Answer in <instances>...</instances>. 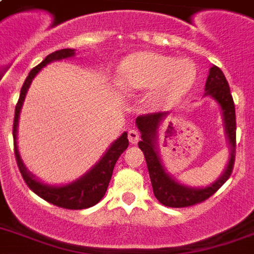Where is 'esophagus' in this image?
I'll return each instance as SVG.
<instances>
[{"instance_id": "1", "label": "esophagus", "mask_w": 254, "mask_h": 254, "mask_svg": "<svg viewBox=\"0 0 254 254\" xmlns=\"http://www.w3.org/2000/svg\"><path fill=\"white\" fill-rule=\"evenodd\" d=\"M127 138H129L130 143L135 145V143L138 142L139 133L137 130H135V129H130V130H129V133H127Z\"/></svg>"}]
</instances>
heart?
<instances>
[{
  "instance_id": "1",
  "label": "heart",
  "mask_w": 254,
  "mask_h": 254,
  "mask_svg": "<svg viewBox=\"0 0 254 254\" xmlns=\"http://www.w3.org/2000/svg\"><path fill=\"white\" fill-rule=\"evenodd\" d=\"M195 77L196 69L190 61L154 53L131 54L117 71V83L124 89H151L149 100L155 107L177 103L191 89Z\"/></svg>"
}]
</instances>
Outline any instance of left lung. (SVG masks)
<instances>
[{"instance_id":"1","label":"left lung","mask_w":254,"mask_h":254,"mask_svg":"<svg viewBox=\"0 0 254 254\" xmlns=\"http://www.w3.org/2000/svg\"><path fill=\"white\" fill-rule=\"evenodd\" d=\"M204 96L212 97L221 109L223 121H224V130L229 145V161L227 163L224 173L221 174L217 181L207 187H190L177 182L166 171L163 166L161 157L158 154V127L163 120L166 119L169 112H158V113H149V115L138 116L135 119V125L141 131V141L138 142L139 149L143 151L146 159L147 170L150 175L153 192L159 203L166 207L173 208H183L195 205L204 201L209 196H212L227 179L232 174L235 157H236V113H235V103H233L228 81L224 73L219 67L212 65L209 68L208 77L205 81Z\"/></svg>"}]
</instances>
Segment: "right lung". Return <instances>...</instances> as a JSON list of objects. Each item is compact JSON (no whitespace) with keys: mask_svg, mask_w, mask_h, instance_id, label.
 <instances>
[{"mask_svg":"<svg viewBox=\"0 0 254 254\" xmlns=\"http://www.w3.org/2000/svg\"><path fill=\"white\" fill-rule=\"evenodd\" d=\"M72 57H75V50L73 49H63L59 50V51H55V53L47 55L45 58V61L39 63L37 67H34L30 71L29 76L26 77L25 83L21 88V95H19L18 103L15 105V115H14L13 124L14 153H15V159H17L18 169L21 171L22 178L25 179L26 185L29 186V189L37 193L38 196H41L46 201H49L54 205H58V207H62V208L84 209L97 204L105 195V191H107L108 185L111 182L116 162L120 158V155L123 154L124 151L127 150V147L129 146L127 131H124L121 137H119L115 142L112 143L109 149L105 151V154L101 157V159L88 173H85L83 177H80L76 181L63 186L45 185L41 181L35 179L33 174L26 170L17 146L18 119H19V113H21L22 105H23V100H25L27 89H29L33 79L37 76V73L45 65H47L51 62L62 61V59H67V58Z\"/></svg>","mask_w":254,"mask_h":254,"instance_id":"1","label":"right lung"}]
</instances>
